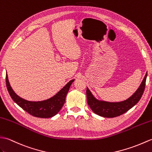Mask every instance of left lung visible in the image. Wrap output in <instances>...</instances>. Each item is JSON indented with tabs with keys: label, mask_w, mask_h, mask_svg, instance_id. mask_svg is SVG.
I'll return each instance as SVG.
<instances>
[{
	"label": "left lung",
	"mask_w": 152,
	"mask_h": 152,
	"mask_svg": "<svg viewBox=\"0 0 152 152\" xmlns=\"http://www.w3.org/2000/svg\"><path fill=\"white\" fill-rule=\"evenodd\" d=\"M147 73L141 83L140 86L132 96L129 99L122 102L109 103L106 102H101L94 97L88 88H86L87 102L90 109L93 112L98 115L106 118H114L122 115L127 111L131 109L139 102L140 99L146 86Z\"/></svg>",
	"instance_id": "1"
}]
</instances>
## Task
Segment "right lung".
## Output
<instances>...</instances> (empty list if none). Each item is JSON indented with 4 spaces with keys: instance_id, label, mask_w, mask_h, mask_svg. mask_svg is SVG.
Here are the masks:
<instances>
[{
    "instance_id": "right-lung-1",
    "label": "right lung",
    "mask_w": 152,
    "mask_h": 152,
    "mask_svg": "<svg viewBox=\"0 0 152 152\" xmlns=\"http://www.w3.org/2000/svg\"><path fill=\"white\" fill-rule=\"evenodd\" d=\"M74 79L70 80L56 95L42 102H30L21 98L13 92L10 85L7 74L6 75V87L12 99L32 116L42 118H50L59 112L65 103L66 95Z\"/></svg>"
}]
</instances>
